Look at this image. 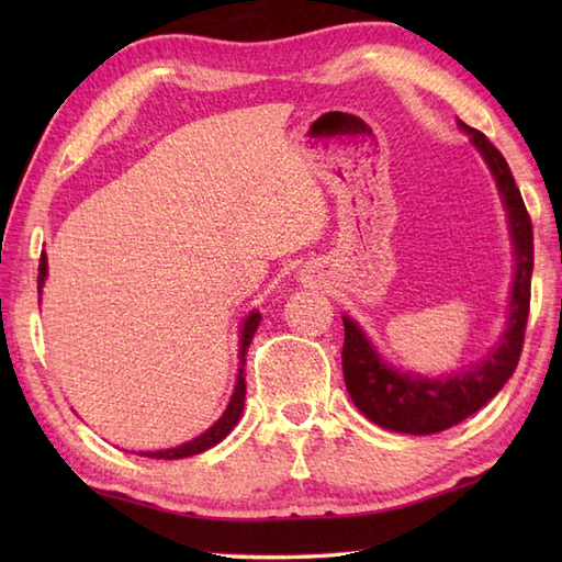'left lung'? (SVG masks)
Wrapping results in <instances>:
<instances>
[{
	"label": "left lung",
	"instance_id": "1",
	"mask_svg": "<svg viewBox=\"0 0 562 562\" xmlns=\"http://www.w3.org/2000/svg\"><path fill=\"white\" fill-rule=\"evenodd\" d=\"M463 133L471 135L491 169L499 198L507 210L512 246H515V282H512L509 316L503 338L479 364L449 376H417L398 372L381 360L374 345L367 340L362 328L352 318L342 316V376L352 403L369 420L405 435H435L459 425L465 417L479 413L495 393L515 374L524 348L533 270V232L529 212L524 207L519 188L509 166L493 142L479 130L459 121Z\"/></svg>",
	"mask_w": 562,
	"mask_h": 562
}]
</instances>
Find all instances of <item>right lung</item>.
Segmentation results:
<instances>
[{"instance_id": "obj_1", "label": "right lung", "mask_w": 562, "mask_h": 562, "mask_svg": "<svg viewBox=\"0 0 562 562\" xmlns=\"http://www.w3.org/2000/svg\"><path fill=\"white\" fill-rule=\"evenodd\" d=\"M47 278V256L41 254V266H38V294L43 290ZM260 326V314L258 312H250L244 321L241 326V340H238V376H236V386L232 393V401L226 405V411L222 413V417L217 423H214L210 429H205L200 437L186 441L181 447H173V449H161V451H139V457H147V459H188V457H195V453H202L212 449L214 445H220V441L232 432L234 425L238 423V417L244 413V401H246V379H244V367H246V352H248V345L254 340L256 330Z\"/></svg>"}]
</instances>
